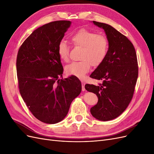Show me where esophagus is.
I'll return each mask as SVG.
<instances>
[{
	"instance_id": "1",
	"label": "esophagus",
	"mask_w": 154,
	"mask_h": 154,
	"mask_svg": "<svg viewBox=\"0 0 154 154\" xmlns=\"http://www.w3.org/2000/svg\"><path fill=\"white\" fill-rule=\"evenodd\" d=\"M85 82L82 81V91H85Z\"/></svg>"
}]
</instances>
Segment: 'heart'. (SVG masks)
<instances>
[{"instance_id": "heart-1", "label": "heart", "mask_w": 154, "mask_h": 154, "mask_svg": "<svg viewBox=\"0 0 154 154\" xmlns=\"http://www.w3.org/2000/svg\"><path fill=\"white\" fill-rule=\"evenodd\" d=\"M71 40L74 46L83 48L80 57L82 61L70 63L66 71L69 75L83 79L89 72L92 65L97 67L105 61L109 51L108 40L105 36L85 29L76 32L72 35ZM57 51L60 59L67 62L69 49L66 42H60Z\"/></svg>"}]
</instances>
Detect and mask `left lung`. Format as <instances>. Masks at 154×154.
<instances>
[{
	"label": "left lung",
	"mask_w": 154,
	"mask_h": 154,
	"mask_svg": "<svg viewBox=\"0 0 154 154\" xmlns=\"http://www.w3.org/2000/svg\"><path fill=\"white\" fill-rule=\"evenodd\" d=\"M92 22L104 30L109 51L105 61L90 75L102 83L86 84L85 88L98 97L97 104L91 109L92 116L106 122L122 114L131 101L138 77L137 60L133 44L125 35L109 24Z\"/></svg>",
	"instance_id": "left-lung-1"
}]
</instances>
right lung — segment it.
<instances>
[{"instance_id":"1","label":"right lung","mask_w":154,"mask_h":154,"mask_svg":"<svg viewBox=\"0 0 154 154\" xmlns=\"http://www.w3.org/2000/svg\"><path fill=\"white\" fill-rule=\"evenodd\" d=\"M71 22L59 20L35 29L23 42L17 58L20 93L31 113L40 122L55 124L67 116L82 84L74 76L62 77L58 45Z\"/></svg>"}]
</instances>
